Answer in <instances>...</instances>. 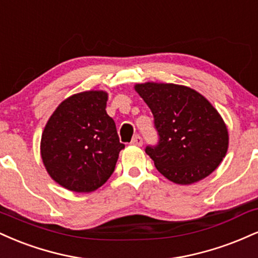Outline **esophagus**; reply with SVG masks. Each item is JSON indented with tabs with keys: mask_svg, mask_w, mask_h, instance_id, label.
Instances as JSON below:
<instances>
[{
	"mask_svg": "<svg viewBox=\"0 0 258 258\" xmlns=\"http://www.w3.org/2000/svg\"><path fill=\"white\" fill-rule=\"evenodd\" d=\"M131 144H132V146H136V147H141L142 144H143V139H142L141 136H135V137L132 138Z\"/></svg>",
	"mask_w": 258,
	"mask_h": 258,
	"instance_id": "obj_1",
	"label": "esophagus"
}]
</instances>
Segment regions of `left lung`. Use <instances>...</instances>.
I'll use <instances>...</instances> for the list:
<instances>
[{
    "instance_id": "1",
    "label": "left lung",
    "mask_w": 258,
    "mask_h": 258,
    "mask_svg": "<svg viewBox=\"0 0 258 258\" xmlns=\"http://www.w3.org/2000/svg\"><path fill=\"white\" fill-rule=\"evenodd\" d=\"M135 91L154 115L159 144L146 153L176 184L206 178L226 156L229 135L220 112L203 94L182 85L144 82Z\"/></svg>"
}]
</instances>
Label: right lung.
Wrapping results in <instances>:
<instances>
[{"label": "right lung", "instance_id": "right-lung-1", "mask_svg": "<svg viewBox=\"0 0 258 258\" xmlns=\"http://www.w3.org/2000/svg\"><path fill=\"white\" fill-rule=\"evenodd\" d=\"M108 93L86 91L57 106L41 137V159L51 178L68 190L91 193L115 170L120 143L114 120L106 114Z\"/></svg>", "mask_w": 258, "mask_h": 258}]
</instances>
